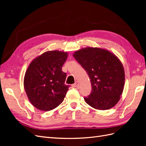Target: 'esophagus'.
Here are the masks:
<instances>
[{
    "instance_id": "1",
    "label": "esophagus",
    "mask_w": 146,
    "mask_h": 146,
    "mask_svg": "<svg viewBox=\"0 0 146 146\" xmlns=\"http://www.w3.org/2000/svg\"><path fill=\"white\" fill-rule=\"evenodd\" d=\"M73 87H75V88H78L79 87V83H78V82L76 81V82H75V83L74 84V85H72Z\"/></svg>"
}]
</instances>
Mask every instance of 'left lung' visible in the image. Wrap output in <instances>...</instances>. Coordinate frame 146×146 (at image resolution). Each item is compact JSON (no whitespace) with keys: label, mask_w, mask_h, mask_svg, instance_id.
<instances>
[{"label":"left lung","mask_w":146,"mask_h":146,"mask_svg":"<svg viewBox=\"0 0 146 146\" xmlns=\"http://www.w3.org/2000/svg\"><path fill=\"white\" fill-rule=\"evenodd\" d=\"M73 56L90 77L92 91L84 98L96 110L113 108L121 99L125 83V72L117 57L102 48L88 47L74 53Z\"/></svg>","instance_id":"8db88e82"}]
</instances>
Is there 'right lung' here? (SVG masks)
I'll list each match as a JSON object with an SVG mask.
<instances>
[{"label": "right lung", "mask_w": 146, "mask_h": 146, "mask_svg": "<svg viewBox=\"0 0 146 146\" xmlns=\"http://www.w3.org/2000/svg\"><path fill=\"white\" fill-rule=\"evenodd\" d=\"M68 52L47 51L32 60L26 70L24 86L30 103L41 111L54 110L63 101L69 86L62 66Z\"/></svg>", "instance_id": "right-lung-1"}]
</instances>
